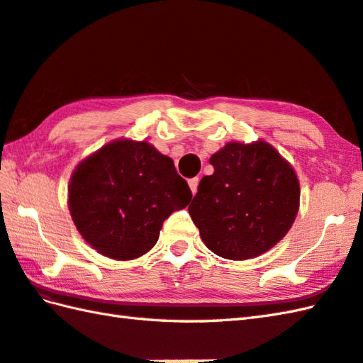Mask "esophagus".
Masks as SVG:
<instances>
[{"mask_svg":"<svg viewBox=\"0 0 363 363\" xmlns=\"http://www.w3.org/2000/svg\"><path fill=\"white\" fill-rule=\"evenodd\" d=\"M198 184H199L198 177H194V179H189V187H190L191 194H194V195L198 191Z\"/></svg>","mask_w":363,"mask_h":363,"instance_id":"34e87169","label":"esophagus"}]
</instances>
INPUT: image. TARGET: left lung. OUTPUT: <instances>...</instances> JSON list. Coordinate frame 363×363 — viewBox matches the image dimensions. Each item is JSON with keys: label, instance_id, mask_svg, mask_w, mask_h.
<instances>
[{"label": "left lung", "instance_id": "8db88e82", "mask_svg": "<svg viewBox=\"0 0 363 363\" xmlns=\"http://www.w3.org/2000/svg\"><path fill=\"white\" fill-rule=\"evenodd\" d=\"M189 213L220 257L248 260L279 243L299 209L295 169L265 140L229 142L211 157Z\"/></svg>", "mask_w": 363, "mask_h": 363}]
</instances>
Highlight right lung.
<instances>
[{"mask_svg":"<svg viewBox=\"0 0 363 363\" xmlns=\"http://www.w3.org/2000/svg\"><path fill=\"white\" fill-rule=\"evenodd\" d=\"M191 199L173 160L146 140L117 138L82 159L68 184V209L103 256L133 260L156 245L162 225Z\"/></svg>","mask_w":363,"mask_h":363,"instance_id":"right-lung-1","label":"right lung"}]
</instances>
